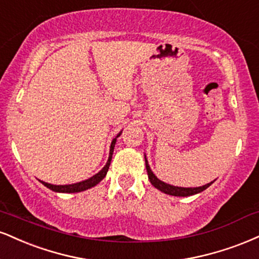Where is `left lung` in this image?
<instances>
[{"instance_id": "1", "label": "left lung", "mask_w": 259, "mask_h": 259, "mask_svg": "<svg viewBox=\"0 0 259 259\" xmlns=\"http://www.w3.org/2000/svg\"><path fill=\"white\" fill-rule=\"evenodd\" d=\"M146 169H147L148 179H149V181H151L152 185L155 187V188H158L159 191L165 193V194L175 195V197H189V195H194V194H197V193L205 191L207 187H210L213 183V182L207 183V185H205L202 187H197V188H183V187H175V186L167 185V183H164L163 181L158 180L157 177L154 176V174L152 172L151 167H149V165L147 163V159H146Z\"/></svg>"}]
</instances>
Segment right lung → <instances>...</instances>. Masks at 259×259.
Listing matches in <instances>:
<instances>
[{
	"instance_id": "1",
	"label": "right lung",
	"mask_w": 259,
	"mask_h": 259,
	"mask_svg": "<svg viewBox=\"0 0 259 259\" xmlns=\"http://www.w3.org/2000/svg\"><path fill=\"white\" fill-rule=\"evenodd\" d=\"M119 135H120V133L118 134L117 138ZM116 140L117 139H113V141H112V143H111L110 157H108L107 164L105 165L104 169L100 171V172H98L96 175H94L93 177H90V179L85 180V181H82V182L73 183V185H66V186H55V185H51V183L43 182V181H40V182H42L43 185L47 187V188L52 189V191H54V192H59V193H77V192L85 191V189H89V188H92V187L96 186L100 182V181H101L106 176V174H107L108 167H110V164H111V160H112V154H113L114 145H116Z\"/></svg>"
}]
</instances>
